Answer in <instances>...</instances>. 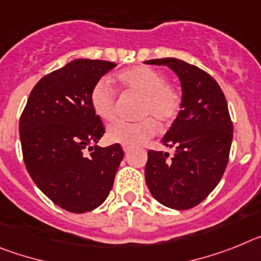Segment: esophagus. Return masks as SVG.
Segmentation results:
<instances>
[{
	"label": "esophagus",
	"instance_id": "1",
	"mask_svg": "<svg viewBox=\"0 0 261 261\" xmlns=\"http://www.w3.org/2000/svg\"><path fill=\"white\" fill-rule=\"evenodd\" d=\"M123 151H124V152H126V153H127L128 151H130V147H123Z\"/></svg>",
	"mask_w": 261,
	"mask_h": 261
}]
</instances>
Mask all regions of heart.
I'll list each match as a JSON object with an SVG mask.
<instances>
[{
	"instance_id": "obj_1",
	"label": "heart",
	"mask_w": 261,
	"mask_h": 261,
	"mask_svg": "<svg viewBox=\"0 0 261 261\" xmlns=\"http://www.w3.org/2000/svg\"><path fill=\"white\" fill-rule=\"evenodd\" d=\"M117 80L124 93L142 96L139 114L147 117L138 122H115L108 128L106 138L110 143L137 147L158 133V122L171 124L182 108V97L173 85L167 83L164 74L151 67L139 65L118 72ZM90 105L99 119L112 122L118 114L117 92L110 81L102 77L90 90Z\"/></svg>"
}]
</instances>
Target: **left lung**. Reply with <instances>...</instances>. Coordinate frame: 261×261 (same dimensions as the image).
I'll return each mask as SVG.
<instances>
[{
  "mask_svg": "<svg viewBox=\"0 0 261 261\" xmlns=\"http://www.w3.org/2000/svg\"><path fill=\"white\" fill-rule=\"evenodd\" d=\"M146 63L171 68L182 89V108L162 140L174 155L149 149L147 187L162 205L192 209L212 193L227 167L232 122L225 94L209 73L180 59Z\"/></svg>",
  "mask_w": 261,
  "mask_h": 261,
  "instance_id": "left-lung-1",
  "label": "left lung"
}]
</instances>
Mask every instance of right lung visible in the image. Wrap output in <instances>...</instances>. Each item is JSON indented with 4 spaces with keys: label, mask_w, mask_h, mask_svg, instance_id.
Wrapping results in <instances>:
<instances>
[{
    "label": "right lung",
    "mask_w": 261,
    "mask_h": 261,
    "mask_svg": "<svg viewBox=\"0 0 261 261\" xmlns=\"http://www.w3.org/2000/svg\"><path fill=\"white\" fill-rule=\"evenodd\" d=\"M105 60L76 59L42 77L19 119L27 172L52 202L71 213L98 207L109 196L123 159L121 144H92L105 134L90 105V90L115 67ZM87 148L91 155H85Z\"/></svg>",
    "instance_id": "add662e5"
}]
</instances>
